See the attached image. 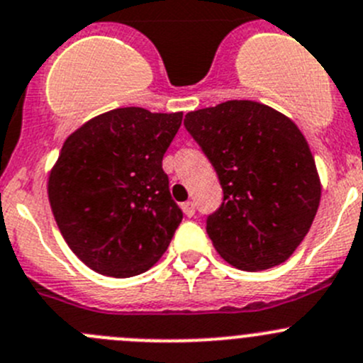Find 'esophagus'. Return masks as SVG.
Returning a JSON list of instances; mask_svg holds the SVG:
<instances>
[{"instance_id": "34e87169", "label": "esophagus", "mask_w": 363, "mask_h": 363, "mask_svg": "<svg viewBox=\"0 0 363 363\" xmlns=\"http://www.w3.org/2000/svg\"><path fill=\"white\" fill-rule=\"evenodd\" d=\"M182 211H184L186 216H195V203L193 202H184L182 203Z\"/></svg>"}]
</instances>
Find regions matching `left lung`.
<instances>
[{
    "instance_id": "1",
    "label": "left lung",
    "mask_w": 363,
    "mask_h": 363,
    "mask_svg": "<svg viewBox=\"0 0 363 363\" xmlns=\"http://www.w3.org/2000/svg\"><path fill=\"white\" fill-rule=\"evenodd\" d=\"M184 125L223 189V202L206 227L216 252L245 271L286 262L321 200L314 156L298 125L255 101L189 111Z\"/></svg>"
}]
</instances>
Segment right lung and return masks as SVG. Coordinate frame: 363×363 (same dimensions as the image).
I'll return each mask as SVG.
<instances>
[{"label":"right lung","mask_w":363,"mask_h":363,"mask_svg":"<svg viewBox=\"0 0 363 363\" xmlns=\"http://www.w3.org/2000/svg\"><path fill=\"white\" fill-rule=\"evenodd\" d=\"M181 122V111L117 108L65 140L49 174V203L69 248L90 269L129 279L167 252L182 211L163 156Z\"/></svg>","instance_id":"right-lung-1"}]
</instances>
